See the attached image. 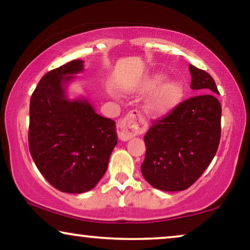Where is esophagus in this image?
Wrapping results in <instances>:
<instances>
[{"label":"esophagus","instance_id":"34e87169","mask_svg":"<svg viewBox=\"0 0 250 250\" xmlns=\"http://www.w3.org/2000/svg\"><path fill=\"white\" fill-rule=\"evenodd\" d=\"M146 129H148V122L138 110L129 111L117 124V134L122 141H127L133 136L142 134Z\"/></svg>","mask_w":250,"mask_h":250}]
</instances>
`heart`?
Masks as SVG:
<instances>
[{
  "label": "heart",
  "mask_w": 250,
  "mask_h": 250,
  "mask_svg": "<svg viewBox=\"0 0 250 250\" xmlns=\"http://www.w3.org/2000/svg\"><path fill=\"white\" fill-rule=\"evenodd\" d=\"M167 80L165 74H155L146 82V91H155L159 88L155 97H153L151 104H150V110L153 114L163 115L168 112L170 109L175 107L179 104L183 95V86L180 82L173 81L164 84Z\"/></svg>",
  "instance_id": "1"
}]
</instances>
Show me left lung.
<instances>
[{"label":"left lung","instance_id":"left-lung-1","mask_svg":"<svg viewBox=\"0 0 250 250\" xmlns=\"http://www.w3.org/2000/svg\"><path fill=\"white\" fill-rule=\"evenodd\" d=\"M190 87L199 95L187 99L163 118L152 122L145 135L141 172L146 182L163 191L190 188L213 160L221 139L222 107L213 77L189 64Z\"/></svg>","mask_w":250,"mask_h":250}]
</instances>
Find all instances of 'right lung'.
Here are the masks:
<instances>
[{
    "label": "right lung",
    "instance_id": "1",
    "mask_svg": "<svg viewBox=\"0 0 250 250\" xmlns=\"http://www.w3.org/2000/svg\"><path fill=\"white\" fill-rule=\"evenodd\" d=\"M73 60L41 78L29 104V151L41 174L61 192L93 189L117 145L116 124L86 100H68L63 84L83 70Z\"/></svg>",
    "mask_w": 250,
    "mask_h": 250
}]
</instances>
